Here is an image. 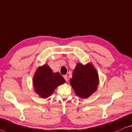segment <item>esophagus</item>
<instances>
[{"mask_svg": "<svg viewBox=\"0 0 132 132\" xmlns=\"http://www.w3.org/2000/svg\"><path fill=\"white\" fill-rule=\"evenodd\" d=\"M63 77H64V79H65V80H66V81H68V76H67V75H64V76H63Z\"/></svg>", "mask_w": 132, "mask_h": 132, "instance_id": "34e87169", "label": "esophagus"}]
</instances>
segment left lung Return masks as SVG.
<instances>
[{"label":"left lung","instance_id":"obj_1","mask_svg":"<svg viewBox=\"0 0 132 132\" xmlns=\"http://www.w3.org/2000/svg\"><path fill=\"white\" fill-rule=\"evenodd\" d=\"M99 76L92 64L85 65L78 63L70 79V84L78 96L86 99L97 90Z\"/></svg>","mask_w":132,"mask_h":132}]
</instances>
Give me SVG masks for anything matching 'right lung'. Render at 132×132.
<instances>
[{"instance_id":"add662e5","label":"right lung","mask_w":132,"mask_h":132,"mask_svg":"<svg viewBox=\"0 0 132 132\" xmlns=\"http://www.w3.org/2000/svg\"><path fill=\"white\" fill-rule=\"evenodd\" d=\"M65 82L59 72L54 73L47 64L39 67L33 79L35 92L44 99L50 97L57 87Z\"/></svg>"}]
</instances>
